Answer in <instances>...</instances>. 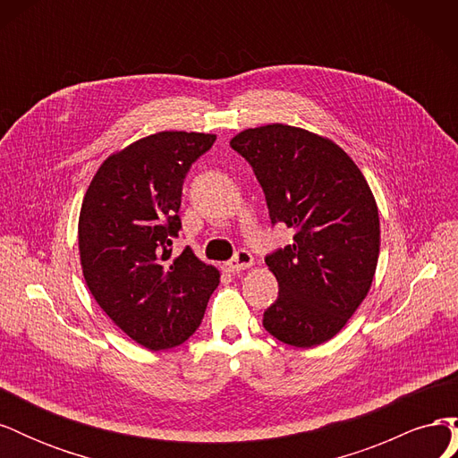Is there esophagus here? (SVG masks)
Listing matches in <instances>:
<instances>
[{
	"label": "esophagus",
	"mask_w": 458,
	"mask_h": 458,
	"mask_svg": "<svg viewBox=\"0 0 458 458\" xmlns=\"http://www.w3.org/2000/svg\"><path fill=\"white\" fill-rule=\"evenodd\" d=\"M252 266H254V258L248 250H239L237 254H234L233 259H229L225 263V267H227L229 273H239V271H244V269L252 267Z\"/></svg>",
	"instance_id": "34e87169"
}]
</instances>
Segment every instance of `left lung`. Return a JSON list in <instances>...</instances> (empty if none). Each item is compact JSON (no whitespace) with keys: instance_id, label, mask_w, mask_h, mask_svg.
Masks as SVG:
<instances>
[{"instance_id":"1","label":"left lung","mask_w":458,"mask_h":458,"mask_svg":"<svg viewBox=\"0 0 458 458\" xmlns=\"http://www.w3.org/2000/svg\"><path fill=\"white\" fill-rule=\"evenodd\" d=\"M229 145L252 165L273 224L296 231L293 244L266 258L279 298L263 327L288 345L313 348L336 336L369 294L380 254L377 200L328 137L267 123Z\"/></svg>"}]
</instances>
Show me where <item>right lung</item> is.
<instances>
[{
  "label": "right lung",
  "mask_w": 458,
  "mask_h": 458,
  "mask_svg": "<svg viewBox=\"0 0 458 458\" xmlns=\"http://www.w3.org/2000/svg\"><path fill=\"white\" fill-rule=\"evenodd\" d=\"M214 133L158 131L113 152L93 175L78 219L89 293L113 323L152 352L200 327L219 271L191 248L172 258L182 229L183 179Z\"/></svg>",
  "instance_id": "1"
}]
</instances>
